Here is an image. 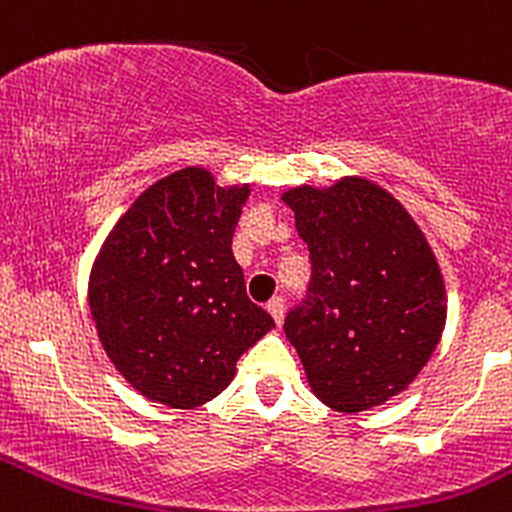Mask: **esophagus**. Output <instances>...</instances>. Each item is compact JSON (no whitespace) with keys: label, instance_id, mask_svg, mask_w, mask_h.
Wrapping results in <instances>:
<instances>
[{"label":"esophagus","instance_id":"1","mask_svg":"<svg viewBox=\"0 0 512 512\" xmlns=\"http://www.w3.org/2000/svg\"><path fill=\"white\" fill-rule=\"evenodd\" d=\"M267 312H270L272 320H275L277 325H280L282 315H285V300H282V297H272V300L267 302Z\"/></svg>","mask_w":512,"mask_h":512}]
</instances>
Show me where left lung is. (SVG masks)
<instances>
[{"mask_svg":"<svg viewBox=\"0 0 512 512\" xmlns=\"http://www.w3.org/2000/svg\"><path fill=\"white\" fill-rule=\"evenodd\" d=\"M310 250L305 300L285 317L312 393L360 413L403 393L438 347L445 285L428 240L390 192L360 177L282 195Z\"/></svg>","mask_w":512,"mask_h":512,"instance_id":"obj_1","label":"left lung"}]
</instances>
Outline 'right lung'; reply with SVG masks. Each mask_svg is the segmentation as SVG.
I'll list each match as a JSON object with an SVG mask.
<instances>
[{
  "label": "right lung",
  "instance_id": "1",
  "mask_svg": "<svg viewBox=\"0 0 512 512\" xmlns=\"http://www.w3.org/2000/svg\"><path fill=\"white\" fill-rule=\"evenodd\" d=\"M250 185L185 167L142 192L104 240L89 310L109 360L145 398L197 408L275 320L247 297L232 232Z\"/></svg>",
  "mask_w": 512,
  "mask_h": 512
}]
</instances>
